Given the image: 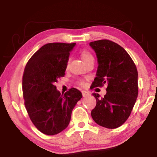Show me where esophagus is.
<instances>
[{
  "instance_id": "34e87169",
  "label": "esophagus",
  "mask_w": 157,
  "mask_h": 157,
  "mask_svg": "<svg viewBox=\"0 0 157 157\" xmlns=\"http://www.w3.org/2000/svg\"><path fill=\"white\" fill-rule=\"evenodd\" d=\"M82 96L84 98V97H86V96H89V94L87 91H82Z\"/></svg>"
}]
</instances>
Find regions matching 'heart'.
I'll use <instances>...</instances> for the list:
<instances>
[{
  "label": "heart",
  "mask_w": 157,
  "mask_h": 157,
  "mask_svg": "<svg viewBox=\"0 0 157 157\" xmlns=\"http://www.w3.org/2000/svg\"><path fill=\"white\" fill-rule=\"evenodd\" d=\"M81 56L82 57V59H83L84 62L86 63V62H88V61L89 59H93L94 58V57H93V55L91 54V53L87 52V51H83L82 53H81ZM68 63H69V59L68 60L67 62V64H66V66H68ZM84 80L83 79H79V80L77 81V84H78L79 85H80V86H83L84 85Z\"/></svg>",
  "instance_id": "b5f03b06"
}]
</instances>
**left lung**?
<instances>
[{
    "instance_id": "left-lung-1",
    "label": "left lung",
    "mask_w": 157,
    "mask_h": 157,
    "mask_svg": "<svg viewBox=\"0 0 157 157\" xmlns=\"http://www.w3.org/2000/svg\"><path fill=\"white\" fill-rule=\"evenodd\" d=\"M96 53L98 67L91 89L107 84V94H93L96 105L94 121L109 129L121 126L130 116L139 94L138 71L134 61L120 45L108 39L90 42Z\"/></svg>"
}]
</instances>
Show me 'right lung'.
I'll return each instance as SVG.
<instances>
[{"label": "right lung", "instance_id": "add662e5", "mask_svg": "<svg viewBox=\"0 0 157 157\" xmlns=\"http://www.w3.org/2000/svg\"><path fill=\"white\" fill-rule=\"evenodd\" d=\"M75 43H49L30 57L23 75L24 104L31 121L46 135L57 134L68 127L73 109L82 97L71 88L61 94L55 86L63 77L70 51Z\"/></svg>", "mask_w": 157, "mask_h": 157}]
</instances>
